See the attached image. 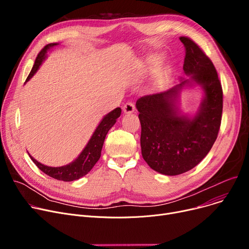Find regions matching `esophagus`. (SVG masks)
Here are the masks:
<instances>
[{
  "instance_id": "1",
  "label": "esophagus",
  "mask_w": 249,
  "mask_h": 249,
  "mask_svg": "<svg viewBox=\"0 0 249 249\" xmlns=\"http://www.w3.org/2000/svg\"><path fill=\"white\" fill-rule=\"evenodd\" d=\"M135 109H136V107H135V105H134V102H131V101L125 102V104L124 105V107H123V110H124V112H125V113H131V112H134Z\"/></svg>"
}]
</instances>
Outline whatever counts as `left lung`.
Here are the masks:
<instances>
[{"mask_svg": "<svg viewBox=\"0 0 249 249\" xmlns=\"http://www.w3.org/2000/svg\"><path fill=\"white\" fill-rule=\"evenodd\" d=\"M180 40L186 53L183 69L205 92L197 114L193 119L180 115L175 106L188 79L166 91L144 95L136 104L142 158L153 170L168 176L190 171L207 156L217 139L223 108L221 82L210 58L192 39Z\"/></svg>", "mask_w": 249, "mask_h": 249, "instance_id": "8db88e82", "label": "left lung"}]
</instances>
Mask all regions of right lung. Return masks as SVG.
<instances>
[{
    "instance_id": "1",
    "label": "right lung",
    "mask_w": 249,
    "mask_h": 249,
    "mask_svg": "<svg viewBox=\"0 0 249 249\" xmlns=\"http://www.w3.org/2000/svg\"><path fill=\"white\" fill-rule=\"evenodd\" d=\"M55 45H57L56 43L47 44V45L39 52L35 60L34 66L30 72V74L28 75L26 81H28L35 74L39 66L41 65L42 61L45 59L47 50L50 47H53ZM121 112H122V109L120 107H116L115 109L107 113L105 118L102 119V121L100 122V124H98V126L96 127L95 131L93 133L91 139L89 140V143L86 144V147L84 148V150L81 152V154L78 156V158L74 160V162H72L66 166L54 168V167H48L39 163L38 160H36L34 158L30 156L31 160L43 173H45L46 175H48V176L56 180L70 182L85 176V175L93 168V166L99 160L101 155V149H102V145H104L107 134L112 127V125L115 124L116 119L120 118Z\"/></svg>"
}]
</instances>
